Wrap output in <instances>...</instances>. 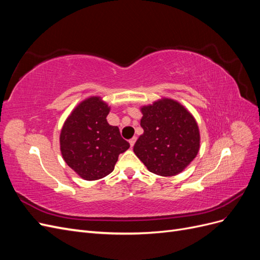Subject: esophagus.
<instances>
[{
    "label": "esophagus",
    "instance_id": "34e87169",
    "mask_svg": "<svg viewBox=\"0 0 260 260\" xmlns=\"http://www.w3.org/2000/svg\"><path fill=\"white\" fill-rule=\"evenodd\" d=\"M136 141H137V138H136V137H133L132 139L129 140V143H130V146H131V147H133V145H135Z\"/></svg>",
    "mask_w": 260,
    "mask_h": 260
}]
</instances>
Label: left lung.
<instances>
[{"label": "left lung", "instance_id": "obj_1", "mask_svg": "<svg viewBox=\"0 0 260 260\" xmlns=\"http://www.w3.org/2000/svg\"><path fill=\"white\" fill-rule=\"evenodd\" d=\"M141 113L144 132L133 152L153 174L179 175L200 151L201 136L195 118L178 101L168 98L142 106Z\"/></svg>", "mask_w": 260, "mask_h": 260}]
</instances>
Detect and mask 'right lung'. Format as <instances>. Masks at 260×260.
Returning <instances> with one entry per match:
<instances>
[{
    "label": "right lung",
    "mask_w": 260,
    "mask_h": 260,
    "mask_svg": "<svg viewBox=\"0 0 260 260\" xmlns=\"http://www.w3.org/2000/svg\"><path fill=\"white\" fill-rule=\"evenodd\" d=\"M111 107L100 96H90L78 104L67 117L59 136L62 158L86 181L106 177L114 170L119 154L130 144L119 128L106 117Z\"/></svg>",
    "instance_id": "right-lung-1"
}]
</instances>
